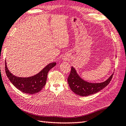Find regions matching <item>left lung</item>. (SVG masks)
<instances>
[{
    "label": "left lung",
    "mask_w": 126,
    "mask_h": 126,
    "mask_svg": "<svg viewBox=\"0 0 126 126\" xmlns=\"http://www.w3.org/2000/svg\"><path fill=\"white\" fill-rule=\"evenodd\" d=\"M113 75V74L105 81L102 83H89L80 78L75 68L72 66L67 81L71 89L75 94L81 96H87L95 94L105 88L111 81Z\"/></svg>",
    "instance_id": "obj_1"
}]
</instances>
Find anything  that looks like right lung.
Listing matches in <instances>:
<instances>
[{"mask_svg": "<svg viewBox=\"0 0 126 126\" xmlns=\"http://www.w3.org/2000/svg\"><path fill=\"white\" fill-rule=\"evenodd\" d=\"M56 64L55 62L50 63L35 76L28 78H21L16 77L9 72L5 60V71L10 81L19 91L27 94H33L40 92L46 85L48 73Z\"/></svg>", "mask_w": 126, "mask_h": 126, "instance_id": "1", "label": "right lung"}]
</instances>
